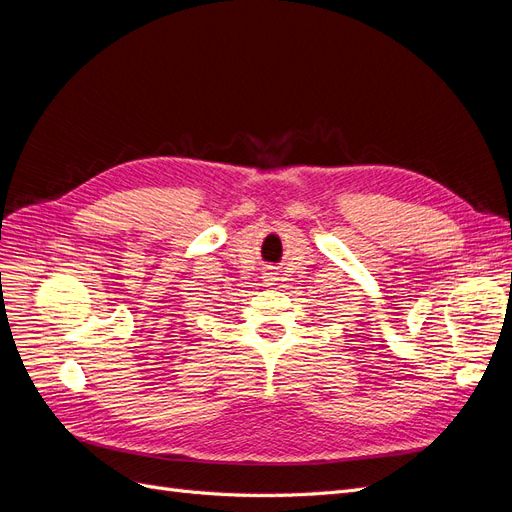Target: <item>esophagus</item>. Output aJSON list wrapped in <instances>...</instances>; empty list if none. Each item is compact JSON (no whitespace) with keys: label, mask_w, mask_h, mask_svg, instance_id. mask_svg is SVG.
I'll return each mask as SVG.
<instances>
[{"label":"esophagus","mask_w":512,"mask_h":512,"mask_svg":"<svg viewBox=\"0 0 512 512\" xmlns=\"http://www.w3.org/2000/svg\"><path fill=\"white\" fill-rule=\"evenodd\" d=\"M275 275H277V273L273 271V267H269V269L265 271V282H267V284H273V282L277 280V277H275Z\"/></svg>","instance_id":"esophagus-1"}]
</instances>
